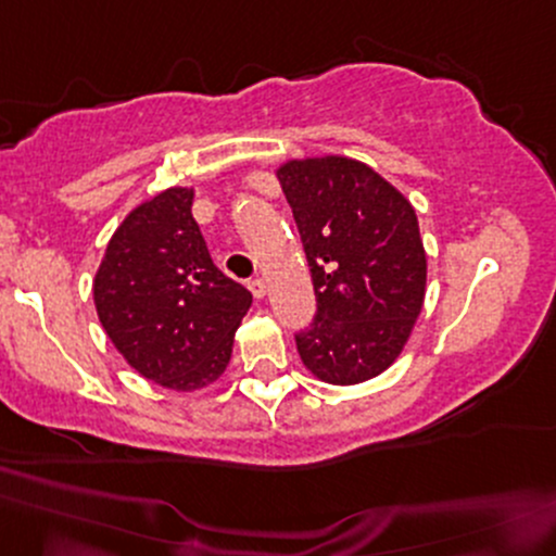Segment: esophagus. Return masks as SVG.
Listing matches in <instances>:
<instances>
[{"label": "esophagus", "instance_id": "34e87169", "mask_svg": "<svg viewBox=\"0 0 556 556\" xmlns=\"http://www.w3.org/2000/svg\"><path fill=\"white\" fill-rule=\"evenodd\" d=\"M250 291L255 293L257 299H263V296H265V278H263V276L252 278V280H250Z\"/></svg>", "mask_w": 556, "mask_h": 556}]
</instances>
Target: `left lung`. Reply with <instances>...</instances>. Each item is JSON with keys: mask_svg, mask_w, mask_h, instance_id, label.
<instances>
[{"mask_svg": "<svg viewBox=\"0 0 556 556\" xmlns=\"http://www.w3.org/2000/svg\"><path fill=\"white\" fill-rule=\"evenodd\" d=\"M276 175L317 296L296 334L301 361L334 387L374 379L400 358L422 309L428 260L413 203L348 156L291 160Z\"/></svg>", "mask_w": 556, "mask_h": 556, "instance_id": "1", "label": "left lung"}]
</instances>
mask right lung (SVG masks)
Listing matches in <instances>:
<instances>
[{
    "label": "right lung",
    "mask_w": 556,
    "mask_h": 556,
    "mask_svg": "<svg viewBox=\"0 0 556 556\" xmlns=\"http://www.w3.org/2000/svg\"><path fill=\"white\" fill-rule=\"evenodd\" d=\"M193 188L136 205L92 280L102 330L143 379L195 392L229 366L252 293L226 278L193 218Z\"/></svg>",
    "instance_id": "1"
}]
</instances>
